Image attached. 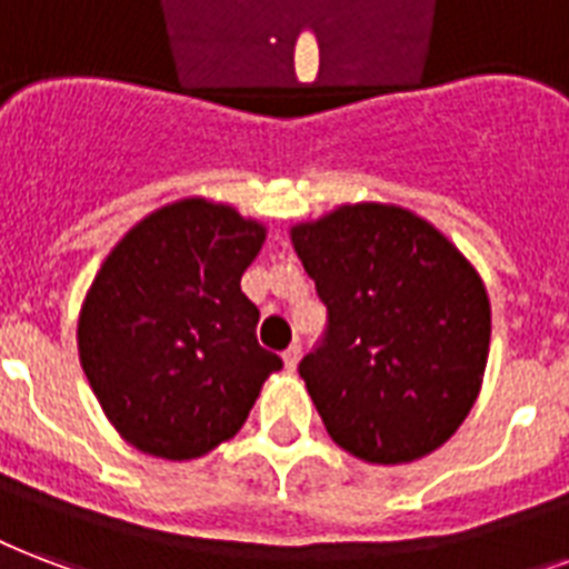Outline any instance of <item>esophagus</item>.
Wrapping results in <instances>:
<instances>
[{"label": "esophagus", "mask_w": 569, "mask_h": 569, "mask_svg": "<svg viewBox=\"0 0 569 569\" xmlns=\"http://www.w3.org/2000/svg\"><path fill=\"white\" fill-rule=\"evenodd\" d=\"M298 361H301V346H289V349L283 352L286 370H295V367H298Z\"/></svg>", "instance_id": "34e87169"}]
</instances>
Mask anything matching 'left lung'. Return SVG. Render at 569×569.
Listing matches in <instances>:
<instances>
[{"label":"left lung","mask_w":569,"mask_h":569,"mask_svg":"<svg viewBox=\"0 0 569 569\" xmlns=\"http://www.w3.org/2000/svg\"><path fill=\"white\" fill-rule=\"evenodd\" d=\"M292 244L328 310L298 372L331 439L379 466L441 448L475 406L492 331L466 256L379 202L301 223Z\"/></svg>","instance_id":"1"}]
</instances>
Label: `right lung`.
Here are the masks:
<instances>
[{
    "instance_id": "obj_1",
    "label": "right lung",
    "mask_w": 569,
    "mask_h": 569,
    "mask_svg": "<svg viewBox=\"0 0 569 569\" xmlns=\"http://www.w3.org/2000/svg\"><path fill=\"white\" fill-rule=\"evenodd\" d=\"M262 241L236 208L181 199L130 229L94 277L77 328L82 372L142 453L214 450L283 367L256 340L259 307L241 292Z\"/></svg>"
}]
</instances>
